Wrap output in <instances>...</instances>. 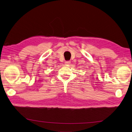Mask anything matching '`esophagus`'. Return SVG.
Returning <instances> with one entry per match:
<instances>
[{
  "label": "esophagus",
  "mask_w": 132,
  "mask_h": 132,
  "mask_svg": "<svg viewBox=\"0 0 132 132\" xmlns=\"http://www.w3.org/2000/svg\"><path fill=\"white\" fill-rule=\"evenodd\" d=\"M70 63H71V62H70V61H66V62H65V65H70Z\"/></svg>",
  "instance_id": "1"
}]
</instances>
